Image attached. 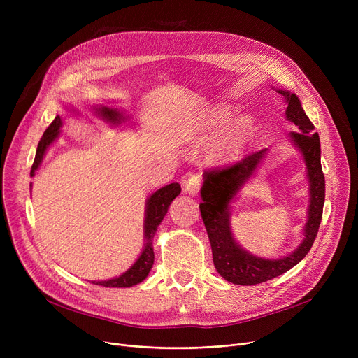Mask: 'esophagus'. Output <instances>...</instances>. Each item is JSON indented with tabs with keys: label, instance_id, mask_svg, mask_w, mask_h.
<instances>
[{
	"label": "esophagus",
	"instance_id": "34e87169",
	"mask_svg": "<svg viewBox=\"0 0 358 358\" xmlns=\"http://www.w3.org/2000/svg\"><path fill=\"white\" fill-rule=\"evenodd\" d=\"M200 190V177L199 176H189L184 180V192L192 196H196Z\"/></svg>",
	"mask_w": 358,
	"mask_h": 358
}]
</instances>
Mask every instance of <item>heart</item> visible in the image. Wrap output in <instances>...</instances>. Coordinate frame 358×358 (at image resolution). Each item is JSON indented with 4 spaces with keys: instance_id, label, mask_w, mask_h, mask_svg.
Segmentation results:
<instances>
[{
    "instance_id": "1",
    "label": "heart",
    "mask_w": 358,
    "mask_h": 358,
    "mask_svg": "<svg viewBox=\"0 0 358 358\" xmlns=\"http://www.w3.org/2000/svg\"><path fill=\"white\" fill-rule=\"evenodd\" d=\"M232 108L227 106H219L209 110L196 120V123L192 127V134L201 141L212 138L228 124V122L232 117ZM252 131L254 123L251 117L241 116L235 119L228 126V129L223 131V135L215 145L210 155L212 161L220 165L234 162L238 158L242 146L245 145V142L252 135Z\"/></svg>"
}]
</instances>
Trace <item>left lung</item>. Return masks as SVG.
I'll use <instances>...</instances> for the list:
<instances>
[{"mask_svg": "<svg viewBox=\"0 0 358 358\" xmlns=\"http://www.w3.org/2000/svg\"><path fill=\"white\" fill-rule=\"evenodd\" d=\"M275 91L285 97L287 104L286 119L297 129V131H290L289 141L303 157L309 182L308 219L303 227V239L299 247L285 257L264 258L242 248L232 234V203L255 176L258 166L268 152V148L245 157L232 166L203 174L200 190L203 201L199 208L210 241L213 264L224 280L239 286L264 283L299 264L312 248L322 220L325 177L321 166V141L296 94L280 88Z\"/></svg>", "mask_w": 358, "mask_h": 358, "instance_id": "1", "label": "left lung"}]
</instances>
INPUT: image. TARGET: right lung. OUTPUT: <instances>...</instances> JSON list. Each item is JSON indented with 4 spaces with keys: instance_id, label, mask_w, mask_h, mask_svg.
Listing matches in <instances>:
<instances>
[{
    "instance_id": "add662e5",
    "label": "right lung",
    "mask_w": 358,
    "mask_h": 358,
    "mask_svg": "<svg viewBox=\"0 0 358 358\" xmlns=\"http://www.w3.org/2000/svg\"><path fill=\"white\" fill-rule=\"evenodd\" d=\"M66 110H69V113H72V115H78V116L81 115V113L73 106H66ZM91 113L97 119L108 123L110 126H120L122 123L127 122V116L124 115V111L117 107H113V106L96 104L91 107ZM62 124H64L62 117L56 116L53 119V122L49 124V127L45 130V134L36 149V157H34V162L31 165L30 177H34L36 171L39 169V166L48 152V149L56 139H58ZM180 193H181L180 184L171 182V184L162 187V189L154 192L146 199L145 220H143V250H142L141 255L138 257V259L134 262V264H131V267L129 270H126L123 274H120L119 277H113V278L101 280V281H92V285L104 286V287H131V286L141 283V281H143L148 277L150 268H152V266H154V258H155L154 247H152L155 232L161 224L164 216L166 215L169 204L173 203V200Z\"/></svg>"
}]
</instances>
